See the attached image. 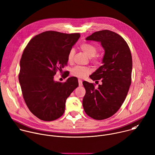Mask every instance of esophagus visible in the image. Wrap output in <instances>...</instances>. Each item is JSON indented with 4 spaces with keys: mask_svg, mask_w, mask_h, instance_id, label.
<instances>
[{
    "mask_svg": "<svg viewBox=\"0 0 155 155\" xmlns=\"http://www.w3.org/2000/svg\"><path fill=\"white\" fill-rule=\"evenodd\" d=\"M82 80H80V79H78V84L80 86H81L83 85V83H82Z\"/></svg>",
    "mask_w": 155,
    "mask_h": 155,
    "instance_id": "34e87169",
    "label": "esophagus"
}]
</instances>
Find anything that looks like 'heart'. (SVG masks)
<instances>
[{
  "mask_svg": "<svg viewBox=\"0 0 155 155\" xmlns=\"http://www.w3.org/2000/svg\"><path fill=\"white\" fill-rule=\"evenodd\" d=\"M81 48L89 57H94L97 52V47L95 45L90 43H83V44H81ZM75 52V51L74 48H72L69 51L68 56L69 62L72 61ZM90 72V69L87 67L81 66H76L72 68V69H71V74L73 76L78 78H84L89 75Z\"/></svg>",
  "mask_w": 155,
  "mask_h": 155,
  "instance_id": "obj_1",
  "label": "heart"
}]
</instances>
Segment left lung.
Returning a JSON list of instances; mask_svg holds the SVG:
<instances>
[{
	"label": "left lung",
	"instance_id": "obj_1",
	"mask_svg": "<svg viewBox=\"0 0 155 155\" xmlns=\"http://www.w3.org/2000/svg\"><path fill=\"white\" fill-rule=\"evenodd\" d=\"M86 39L101 42L105 55L103 65L89 76L94 81L101 79L102 84L95 88L93 83L83 82L86 89L83 107L89 117L104 120L119 110L127 95L131 83V51L125 39L110 30L94 32Z\"/></svg>",
	"mask_w": 155,
	"mask_h": 155
}]
</instances>
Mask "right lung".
Returning <instances> with one entry per match:
<instances>
[{"label": "right lung", "mask_w": 155, "mask_h": 155, "mask_svg": "<svg viewBox=\"0 0 155 155\" xmlns=\"http://www.w3.org/2000/svg\"><path fill=\"white\" fill-rule=\"evenodd\" d=\"M80 33L46 31L33 38L20 61L19 81L29 110L38 119L52 121L64 113L68 97L78 86V80L54 81V75L67 65L68 56Z\"/></svg>", "instance_id": "right-lung-1"}]
</instances>
